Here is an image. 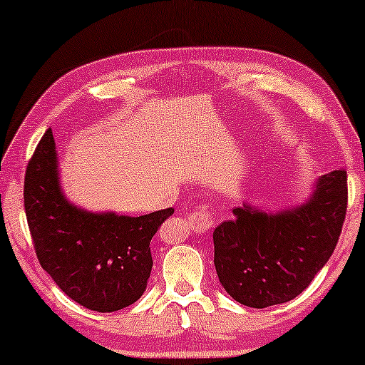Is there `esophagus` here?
Returning a JSON list of instances; mask_svg holds the SVG:
<instances>
[{
    "instance_id": "obj_1",
    "label": "esophagus",
    "mask_w": 365,
    "mask_h": 365,
    "mask_svg": "<svg viewBox=\"0 0 365 365\" xmlns=\"http://www.w3.org/2000/svg\"><path fill=\"white\" fill-rule=\"evenodd\" d=\"M187 221H189V226H191V229L196 234H206L207 231H211L214 226V219L206 207L192 212Z\"/></svg>"
}]
</instances>
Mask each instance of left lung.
Listing matches in <instances>:
<instances>
[{
	"label": "left lung",
	"mask_w": 365,
	"mask_h": 365,
	"mask_svg": "<svg viewBox=\"0 0 365 365\" xmlns=\"http://www.w3.org/2000/svg\"><path fill=\"white\" fill-rule=\"evenodd\" d=\"M347 211V173L314 184L304 204L279 212L244 204L214 229V266L234 301L264 309L297 297L326 266Z\"/></svg>",
	"instance_id": "left-lung-1"
}]
</instances>
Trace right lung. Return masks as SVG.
<instances>
[{
  "mask_svg": "<svg viewBox=\"0 0 365 365\" xmlns=\"http://www.w3.org/2000/svg\"><path fill=\"white\" fill-rule=\"evenodd\" d=\"M24 211L38 261L83 307L114 312L131 306L151 276V239L173 207L139 217L91 212L64 197L56 143L48 129L24 176Z\"/></svg>",
  "mask_w": 365,
  "mask_h": 365,
  "instance_id": "1",
  "label": "right lung"
}]
</instances>
